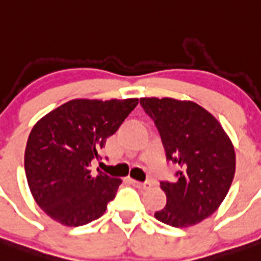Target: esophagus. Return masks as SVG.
<instances>
[{
  "mask_svg": "<svg viewBox=\"0 0 261 261\" xmlns=\"http://www.w3.org/2000/svg\"><path fill=\"white\" fill-rule=\"evenodd\" d=\"M130 182L135 188H139V189H149V188H151V182H148V181H146V182H140V181L130 178Z\"/></svg>",
  "mask_w": 261,
  "mask_h": 261,
  "instance_id": "esophagus-1",
  "label": "esophagus"
}]
</instances>
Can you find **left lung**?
Masks as SVG:
<instances>
[{"instance_id":"obj_1","label":"left lung","mask_w":261,"mask_h":261,"mask_svg":"<svg viewBox=\"0 0 261 261\" xmlns=\"http://www.w3.org/2000/svg\"><path fill=\"white\" fill-rule=\"evenodd\" d=\"M167 159L180 165L177 181L160 182L167 203L155 218L172 227H190L215 213L234 180L235 149L222 124L193 101L144 97Z\"/></svg>"}]
</instances>
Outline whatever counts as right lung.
I'll return each mask as SVG.
<instances>
[{
	"label": "right lung",
	"instance_id": "1",
	"mask_svg": "<svg viewBox=\"0 0 261 261\" xmlns=\"http://www.w3.org/2000/svg\"><path fill=\"white\" fill-rule=\"evenodd\" d=\"M138 98H76L63 103L34 124L26 149L24 171L35 202L54 221L87 225L108 209L122 184L98 171L106 139L138 105Z\"/></svg>",
	"mask_w": 261,
	"mask_h": 261
}]
</instances>
